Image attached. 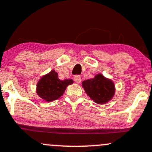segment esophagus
<instances>
[{
	"mask_svg": "<svg viewBox=\"0 0 152 152\" xmlns=\"http://www.w3.org/2000/svg\"><path fill=\"white\" fill-rule=\"evenodd\" d=\"M74 80L76 83H80L81 81V77L79 75H76V76H74Z\"/></svg>",
	"mask_w": 152,
	"mask_h": 152,
	"instance_id": "1",
	"label": "esophagus"
}]
</instances>
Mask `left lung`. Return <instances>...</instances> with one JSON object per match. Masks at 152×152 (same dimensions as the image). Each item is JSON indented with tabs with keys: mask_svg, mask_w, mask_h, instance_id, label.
<instances>
[{
	"mask_svg": "<svg viewBox=\"0 0 152 152\" xmlns=\"http://www.w3.org/2000/svg\"><path fill=\"white\" fill-rule=\"evenodd\" d=\"M86 93L97 104H103L109 101L114 95V83L102 74H97L94 79H87L82 82Z\"/></svg>",
	"mask_w": 152,
	"mask_h": 152,
	"instance_id": "8db88e82",
	"label": "left lung"
}]
</instances>
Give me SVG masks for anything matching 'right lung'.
Instances as JSON below:
<instances>
[{
	"mask_svg": "<svg viewBox=\"0 0 152 152\" xmlns=\"http://www.w3.org/2000/svg\"><path fill=\"white\" fill-rule=\"evenodd\" d=\"M73 82L72 79H59L58 74L53 70L40 79L37 84L36 92L40 97L50 102L60 98L63 95L67 86Z\"/></svg>",
	"mask_w": 152,
	"mask_h": 152,
	"instance_id": "add662e5",
	"label": "right lung"
}]
</instances>
